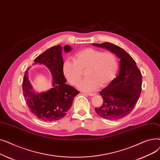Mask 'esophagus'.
Wrapping results in <instances>:
<instances>
[{
    "label": "esophagus",
    "instance_id": "34e87169",
    "mask_svg": "<svg viewBox=\"0 0 160 160\" xmlns=\"http://www.w3.org/2000/svg\"><path fill=\"white\" fill-rule=\"evenodd\" d=\"M86 94L88 96H95L97 95L95 93H86Z\"/></svg>",
    "mask_w": 160,
    "mask_h": 160
}]
</instances>
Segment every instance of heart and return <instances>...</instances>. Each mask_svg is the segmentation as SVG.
Instances as JSON below:
<instances>
[{
    "label": "heart",
    "instance_id": "1",
    "mask_svg": "<svg viewBox=\"0 0 160 160\" xmlns=\"http://www.w3.org/2000/svg\"><path fill=\"white\" fill-rule=\"evenodd\" d=\"M118 69V62L112 52H105L98 49L88 48L75 54L73 60L67 59L62 65V72L65 79L75 86L82 78L85 71L86 78L78 84L79 89L92 91L99 86L108 85L115 77Z\"/></svg>",
    "mask_w": 160,
    "mask_h": 160
}]
</instances>
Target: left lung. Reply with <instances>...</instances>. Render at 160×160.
<instances>
[{
    "instance_id": "8db88e82",
    "label": "left lung",
    "mask_w": 160,
    "mask_h": 160,
    "mask_svg": "<svg viewBox=\"0 0 160 160\" xmlns=\"http://www.w3.org/2000/svg\"><path fill=\"white\" fill-rule=\"evenodd\" d=\"M93 46L110 50L120 59L119 72L100 92L102 105L95 108L102 118L117 121L128 115L135 107L141 92L142 75L133 59L119 46L109 42Z\"/></svg>"
}]
</instances>
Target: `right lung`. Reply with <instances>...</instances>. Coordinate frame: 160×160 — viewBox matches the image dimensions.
Returning a JSON list of instances; mask_svg holds the SVG:
<instances>
[{
	"label": "right lung",
	"mask_w": 160,
	"mask_h": 160,
	"mask_svg": "<svg viewBox=\"0 0 160 160\" xmlns=\"http://www.w3.org/2000/svg\"><path fill=\"white\" fill-rule=\"evenodd\" d=\"M65 52L71 50L70 45L63 47ZM33 64H42L49 69L52 76V88L36 93L28 79V67L25 72L22 82L23 94L31 112L40 120L47 122L62 119L71 108L74 98L80 92L73 87L67 85L62 72L63 63L62 47H52L38 56Z\"/></svg>",
	"instance_id": "obj_1"
}]
</instances>
